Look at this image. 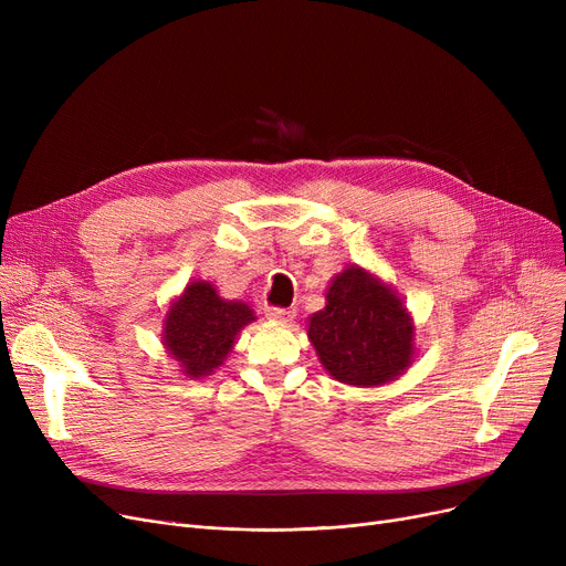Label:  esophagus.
Listing matches in <instances>:
<instances>
[{
    "label": "esophagus",
    "instance_id": "1",
    "mask_svg": "<svg viewBox=\"0 0 566 566\" xmlns=\"http://www.w3.org/2000/svg\"><path fill=\"white\" fill-rule=\"evenodd\" d=\"M263 314L271 318V321H280V323H286V321H291L295 316V312L286 310V307H265Z\"/></svg>",
    "mask_w": 566,
    "mask_h": 566
}]
</instances>
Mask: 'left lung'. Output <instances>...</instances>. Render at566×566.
Instances as JSON below:
<instances>
[{"label": "left lung", "instance_id": "obj_1", "mask_svg": "<svg viewBox=\"0 0 566 566\" xmlns=\"http://www.w3.org/2000/svg\"><path fill=\"white\" fill-rule=\"evenodd\" d=\"M328 305L310 318V342L321 365L348 385H382L412 358V325L397 295L348 268L331 284Z\"/></svg>", "mask_w": 566, "mask_h": 566}]
</instances>
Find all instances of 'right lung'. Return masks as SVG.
Masks as SVG:
<instances>
[{
  "label": "right lung",
  "instance_id": "right-lung-1",
  "mask_svg": "<svg viewBox=\"0 0 566 566\" xmlns=\"http://www.w3.org/2000/svg\"><path fill=\"white\" fill-rule=\"evenodd\" d=\"M254 321L245 303L222 301L213 284L192 282L165 321V346L192 378L211 374L233 346L243 325Z\"/></svg>",
  "mask_w": 566,
  "mask_h": 566
}]
</instances>
